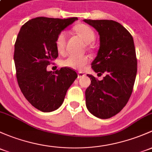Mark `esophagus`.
Returning <instances> with one entry per match:
<instances>
[{
	"mask_svg": "<svg viewBox=\"0 0 152 152\" xmlns=\"http://www.w3.org/2000/svg\"><path fill=\"white\" fill-rule=\"evenodd\" d=\"M85 73H83V72H81V71H79V73H78V78H79V79H80V78H81V77H84V76H85Z\"/></svg>",
	"mask_w": 152,
	"mask_h": 152,
	"instance_id": "34e87169",
	"label": "esophagus"
}]
</instances>
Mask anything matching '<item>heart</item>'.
<instances>
[{
  "label": "heart",
  "instance_id": "b5f03b06",
  "mask_svg": "<svg viewBox=\"0 0 152 152\" xmlns=\"http://www.w3.org/2000/svg\"><path fill=\"white\" fill-rule=\"evenodd\" d=\"M74 30L79 36L83 38L84 41L87 44L93 41L95 38V34L92 28L87 25L80 24L75 27ZM67 34L65 31H62L57 35L56 38L55 44L57 50L60 53H63L65 49L66 45ZM89 57L86 55H71L68 56L65 60H63L62 65L68 68H73L76 70H82L85 65L89 63Z\"/></svg>",
  "mask_w": 152,
  "mask_h": 152
}]
</instances>
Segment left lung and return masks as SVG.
Wrapping results in <instances>:
<instances>
[{
	"label": "left lung",
	"instance_id": "8db88e82",
	"mask_svg": "<svg viewBox=\"0 0 152 152\" xmlns=\"http://www.w3.org/2000/svg\"><path fill=\"white\" fill-rule=\"evenodd\" d=\"M100 36V48L92 68L99 81L92 75L85 91L88 111L100 119H108L120 112L130 99L137 74V59L132 36L120 23L113 20H84Z\"/></svg>",
	"mask_w": 152,
	"mask_h": 152
}]
</instances>
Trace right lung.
<instances>
[{
	"mask_svg": "<svg viewBox=\"0 0 152 152\" xmlns=\"http://www.w3.org/2000/svg\"><path fill=\"white\" fill-rule=\"evenodd\" d=\"M77 20L36 17L24 24L17 36L14 60L19 87L30 104L43 112L61 106L68 88L78 77L69 68H61L55 73L47 70L58 57L57 35Z\"/></svg>",
	"mask_w": 152,
	"mask_h": 152,
	"instance_id": "1",
	"label": "right lung"
}]
</instances>
